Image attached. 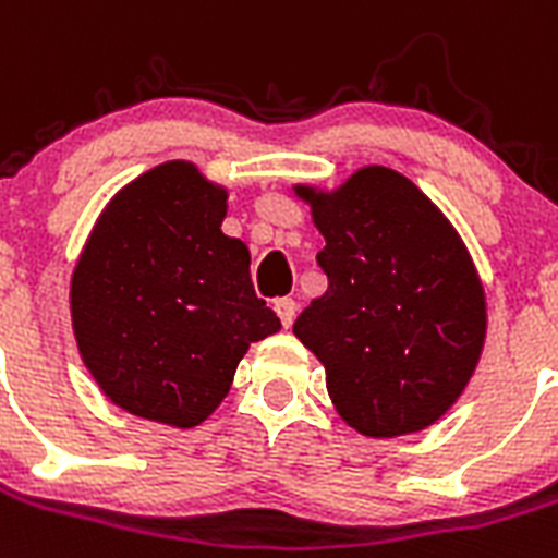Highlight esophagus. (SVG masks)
<instances>
[{"mask_svg": "<svg viewBox=\"0 0 558 558\" xmlns=\"http://www.w3.org/2000/svg\"><path fill=\"white\" fill-rule=\"evenodd\" d=\"M275 312H278L280 323H283L286 328H292L294 314H298V303H294L292 298H280V300H275Z\"/></svg>", "mask_w": 558, "mask_h": 558, "instance_id": "34e87169", "label": "esophagus"}]
</instances>
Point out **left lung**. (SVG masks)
Returning <instances> with one entry per match:
<instances>
[{"label":"left lung","mask_w":558,"mask_h":558,"mask_svg":"<svg viewBox=\"0 0 558 558\" xmlns=\"http://www.w3.org/2000/svg\"><path fill=\"white\" fill-rule=\"evenodd\" d=\"M326 246L328 289L294 323L326 365L337 413L362 435L435 424L472 379L486 298L444 213L401 173L371 165L333 193L298 187Z\"/></svg>","instance_id":"left-lung-1"}]
</instances>
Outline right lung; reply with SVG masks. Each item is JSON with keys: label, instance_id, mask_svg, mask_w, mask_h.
Masks as SVG:
<instances>
[{"label": "right lung", "instance_id": "right-lung-1", "mask_svg": "<svg viewBox=\"0 0 558 558\" xmlns=\"http://www.w3.org/2000/svg\"><path fill=\"white\" fill-rule=\"evenodd\" d=\"M227 191L191 162L125 185L72 272L77 351L118 407L196 426L225 401L250 342L280 331L255 294L250 250L221 232Z\"/></svg>", "mask_w": 558, "mask_h": 558}]
</instances>
